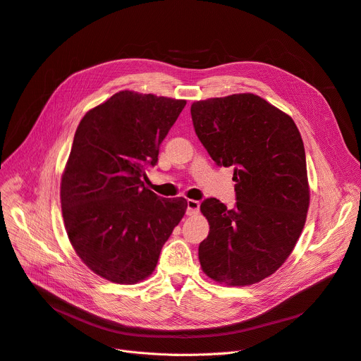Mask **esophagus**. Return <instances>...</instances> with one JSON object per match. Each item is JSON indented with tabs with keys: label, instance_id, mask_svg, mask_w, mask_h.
<instances>
[{
	"label": "esophagus",
	"instance_id": "34e87169",
	"mask_svg": "<svg viewBox=\"0 0 361 361\" xmlns=\"http://www.w3.org/2000/svg\"><path fill=\"white\" fill-rule=\"evenodd\" d=\"M200 212V202L197 200H188L186 201V214L194 216Z\"/></svg>",
	"mask_w": 361,
	"mask_h": 361
}]
</instances>
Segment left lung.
<instances>
[{
  "mask_svg": "<svg viewBox=\"0 0 361 361\" xmlns=\"http://www.w3.org/2000/svg\"><path fill=\"white\" fill-rule=\"evenodd\" d=\"M198 140L217 166L233 167V209L205 198L210 232L198 247L209 278L231 286L260 282L293 252L304 228L305 151L294 120L259 95L235 94L191 106Z\"/></svg>",
  "mask_w": 361,
  "mask_h": 361,
  "instance_id": "1",
  "label": "left lung"
}]
</instances>
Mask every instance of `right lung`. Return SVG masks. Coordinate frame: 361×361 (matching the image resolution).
<instances>
[{
  "mask_svg": "<svg viewBox=\"0 0 361 361\" xmlns=\"http://www.w3.org/2000/svg\"><path fill=\"white\" fill-rule=\"evenodd\" d=\"M185 104L120 91L76 129L61 178L64 226L82 262L107 281L148 278L185 214V198L159 197L142 182Z\"/></svg>",
  "mask_w": 361,
  "mask_h": 361,
  "instance_id": "add662e5",
  "label": "right lung"
}]
</instances>
